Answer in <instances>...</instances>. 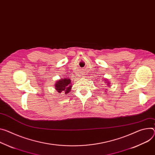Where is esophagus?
<instances>
[{
  "instance_id": "esophagus-1",
  "label": "esophagus",
  "mask_w": 155,
  "mask_h": 155,
  "mask_svg": "<svg viewBox=\"0 0 155 155\" xmlns=\"http://www.w3.org/2000/svg\"><path fill=\"white\" fill-rule=\"evenodd\" d=\"M83 75H82V77H83Z\"/></svg>"
}]
</instances>
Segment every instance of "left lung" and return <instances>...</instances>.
Returning a JSON list of instances; mask_svg holds the SVG:
<instances>
[{
	"instance_id": "1",
	"label": "left lung",
	"mask_w": 155,
	"mask_h": 155,
	"mask_svg": "<svg viewBox=\"0 0 155 155\" xmlns=\"http://www.w3.org/2000/svg\"><path fill=\"white\" fill-rule=\"evenodd\" d=\"M102 80H103V81H105V83H107V85L110 86V81H108V80H107V79H106V78H104V79H102ZM106 91H106L105 92H106Z\"/></svg>"
}]
</instances>
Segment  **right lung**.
<instances>
[{
  "instance_id": "1",
  "label": "right lung",
  "mask_w": 155,
  "mask_h": 155,
  "mask_svg": "<svg viewBox=\"0 0 155 155\" xmlns=\"http://www.w3.org/2000/svg\"><path fill=\"white\" fill-rule=\"evenodd\" d=\"M72 81L71 80L68 78H62L55 83V89L59 93L64 92L65 94H68L72 89Z\"/></svg>"
}]
</instances>
